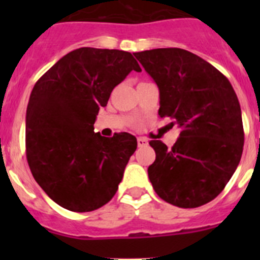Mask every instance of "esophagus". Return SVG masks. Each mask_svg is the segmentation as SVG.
Returning a JSON list of instances; mask_svg holds the SVG:
<instances>
[{
    "mask_svg": "<svg viewBox=\"0 0 260 260\" xmlns=\"http://www.w3.org/2000/svg\"><path fill=\"white\" fill-rule=\"evenodd\" d=\"M148 144V141L146 138H138V147H146Z\"/></svg>",
    "mask_w": 260,
    "mask_h": 260,
    "instance_id": "1",
    "label": "esophagus"
}]
</instances>
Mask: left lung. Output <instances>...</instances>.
<instances>
[{
	"label": "left lung",
	"mask_w": 260,
	"mask_h": 260,
	"mask_svg": "<svg viewBox=\"0 0 260 260\" xmlns=\"http://www.w3.org/2000/svg\"><path fill=\"white\" fill-rule=\"evenodd\" d=\"M158 87V116L181 128L172 148L151 141L148 177L156 194L181 208L215 199L240 164L242 114L231 82L211 63L180 48L134 53ZM173 125V122H172Z\"/></svg>",
	"instance_id": "obj_1"
}]
</instances>
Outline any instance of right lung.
<instances>
[{"mask_svg":"<svg viewBox=\"0 0 260 260\" xmlns=\"http://www.w3.org/2000/svg\"><path fill=\"white\" fill-rule=\"evenodd\" d=\"M132 70V53L79 48L54 63L32 89L26 113V155L31 173L58 206L89 212L116 194L137 138L93 132L100 107Z\"/></svg>","mask_w":260,"mask_h":260,"instance_id":"obj_1","label":"right lung"}]
</instances>
